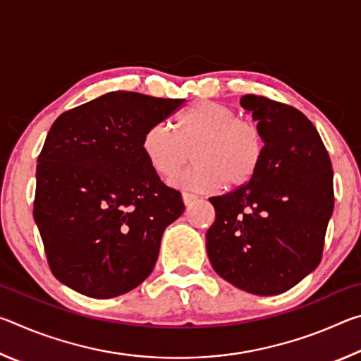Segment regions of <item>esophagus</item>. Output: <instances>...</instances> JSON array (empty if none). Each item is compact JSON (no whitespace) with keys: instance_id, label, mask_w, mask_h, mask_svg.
Wrapping results in <instances>:
<instances>
[{"instance_id":"esophagus-1","label":"esophagus","mask_w":361,"mask_h":361,"mask_svg":"<svg viewBox=\"0 0 361 361\" xmlns=\"http://www.w3.org/2000/svg\"><path fill=\"white\" fill-rule=\"evenodd\" d=\"M195 200H197V195L195 194H191V192H183V202H185L186 207L192 205Z\"/></svg>"}]
</instances>
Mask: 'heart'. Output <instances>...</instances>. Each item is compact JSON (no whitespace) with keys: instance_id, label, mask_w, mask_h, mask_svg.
I'll use <instances>...</instances> for the list:
<instances>
[{"instance_id":"obj_1","label":"heart","mask_w":361,"mask_h":361,"mask_svg":"<svg viewBox=\"0 0 361 361\" xmlns=\"http://www.w3.org/2000/svg\"><path fill=\"white\" fill-rule=\"evenodd\" d=\"M149 167L169 178L185 166H194L172 180L173 185L210 192L224 185H247L258 172L264 154V138L252 121L240 119L235 109L216 102H199L175 121V132L166 124H152L142 140Z\"/></svg>"}]
</instances>
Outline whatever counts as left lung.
<instances>
[{
  "label": "left lung",
  "instance_id": "8db88e82",
  "mask_svg": "<svg viewBox=\"0 0 361 361\" xmlns=\"http://www.w3.org/2000/svg\"><path fill=\"white\" fill-rule=\"evenodd\" d=\"M264 138L258 172L247 185L210 197L215 223L207 253L219 277L259 296L280 295L320 264L334 207L331 159L299 109L243 95Z\"/></svg>",
  "mask_w": 361,
  "mask_h": 361
}]
</instances>
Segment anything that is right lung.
I'll list each match as a JSON object with an SVG mask.
<instances>
[{"instance_id": "right-lung-1", "label": "right lung", "mask_w": 361, "mask_h": 361, "mask_svg": "<svg viewBox=\"0 0 361 361\" xmlns=\"http://www.w3.org/2000/svg\"><path fill=\"white\" fill-rule=\"evenodd\" d=\"M183 105L118 90L52 124L38 156L33 218L49 267L71 290L114 298L152 272L164 231L185 204L149 167L142 140Z\"/></svg>"}]
</instances>
